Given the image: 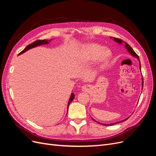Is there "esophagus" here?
<instances>
[{"mask_svg": "<svg viewBox=\"0 0 156 156\" xmlns=\"http://www.w3.org/2000/svg\"><path fill=\"white\" fill-rule=\"evenodd\" d=\"M83 91H87L88 90V86H87V85H84L83 87Z\"/></svg>", "mask_w": 156, "mask_h": 156, "instance_id": "obj_1", "label": "esophagus"}]
</instances>
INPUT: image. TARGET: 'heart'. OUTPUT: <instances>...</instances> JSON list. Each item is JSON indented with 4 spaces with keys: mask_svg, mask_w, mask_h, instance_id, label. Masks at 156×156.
Wrapping results in <instances>:
<instances>
[{
    "mask_svg": "<svg viewBox=\"0 0 156 156\" xmlns=\"http://www.w3.org/2000/svg\"><path fill=\"white\" fill-rule=\"evenodd\" d=\"M87 51L92 58L96 59L100 56V58L103 61L108 60L111 58L112 55L111 51L109 49H103V46L96 44L89 45L87 47Z\"/></svg>",
    "mask_w": 156,
    "mask_h": 156,
    "instance_id": "b5f03b06",
    "label": "heart"
}]
</instances>
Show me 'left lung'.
<instances>
[{
	"instance_id": "8db88e82",
	"label": "left lung",
	"mask_w": 156,
	"mask_h": 156,
	"mask_svg": "<svg viewBox=\"0 0 156 156\" xmlns=\"http://www.w3.org/2000/svg\"><path fill=\"white\" fill-rule=\"evenodd\" d=\"M113 39H114V40L115 41H116V42H118V43H119V44H122V42H124L123 41V40H121V39H119V38H116V37H113ZM125 47H126V49L128 51V52L129 53L132 55V56H133L134 57H136V58H137L139 60V56L136 55V53H135V52L133 51V49H132V48L129 45V44H127V43H125ZM139 62H140V61H139ZM142 84H143V87H142V88H143V82H142ZM129 119V117L128 118H127L126 119H124V120H122V121H121V122H123V121H125V120H127ZM92 120H94L95 122H97V121H96L95 120H94L93 119H92ZM116 122V123H114V124H101V123H100V122H97L98 123H99V124H102V125H103V126H112V125H114V124H118V123H120V122Z\"/></svg>"
}]
</instances>
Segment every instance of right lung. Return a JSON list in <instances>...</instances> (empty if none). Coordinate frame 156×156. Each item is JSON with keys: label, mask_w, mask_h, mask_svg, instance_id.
Listing matches in <instances>:
<instances>
[{"label": "right lung", "mask_w": 156, "mask_h": 156, "mask_svg": "<svg viewBox=\"0 0 156 156\" xmlns=\"http://www.w3.org/2000/svg\"><path fill=\"white\" fill-rule=\"evenodd\" d=\"M49 41H50V40L49 41V40H37L35 41L34 42H33V43H32V44H29V45H28L26 47V48H25L24 49H23V50L20 53H19V55L23 54V53H25V51H28L29 49H32V48H35V47L39 46V45H40L48 44L49 43ZM74 97H75V96H74V94H73V93H72V94H71V96H70L69 100V101H68V107H69V104H70V103L72 102V101L73 100Z\"/></svg>", "instance_id": "1"}]
</instances>
